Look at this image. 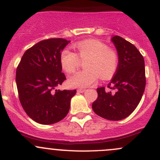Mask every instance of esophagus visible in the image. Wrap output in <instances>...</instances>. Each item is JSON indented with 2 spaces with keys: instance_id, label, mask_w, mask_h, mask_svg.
I'll return each instance as SVG.
<instances>
[{
  "instance_id": "esophagus-1",
  "label": "esophagus",
  "mask_w": 160,
  "mask_h": 160,
  "mask_svg": "<svg viewBox=\"0 0 160 160\" xmlns=\"http://www.w3.org/2000/svg\"><path fill=\"white\" fill-rule=\"evenodd\" d=\"M85 90H86V89H85V88H78V89H77V91L80 92V93H83V92H84Z\"/></svg>"
}]
</instances>
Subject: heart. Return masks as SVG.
Returning <instances> with one entry per match:
<instances>
[{"instance_id":"b5f03b06","label":"heart","mask_w":160,"mask_h":160,"mask_svg":"<svg viewBox=\"0 0 160 160\" xmlns=\"http://www.w3.org/2000/svg\"><path fill=\"white\" fill-rule=\"evenodd\" d=\"M77 55L65 49L60 55L62 68L67 73H72L85 61V70L79 71L70 77L68 84L72 88H86L93 84L99 77L102 80L111 78L117 70L119 56L106 43L96 39L85 40L76 45Z\"/></svg>"}]
</instances>
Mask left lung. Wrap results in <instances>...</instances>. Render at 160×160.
Returning <instances> with one entry per match:
<instances>
[{"instance_id":"1","label":"left lung","mask_w":160,"mask_h":160,"mask_svg":"<svg viewBox=\"0 0 160 160\" xmlns=\"http://www.w3.org/2000/svg\"><path fill=\"white\" fill-rule=\"evenodd\" d=\"M111 41L117 49L119 64L108 90L97 89L98 98L92 108L98 115L111 121L129 116L136 108L146 88L144 58L133 44L115 35Z\"/></svg>"}]
</instances>
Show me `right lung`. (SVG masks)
<instances>
[{"label": "right lung", "instance_id": "add662e5", "mask_svg": "<svg viewBox=\"0 0 160 160\" xmlns=\"http://www.w3.org/2000/svg\"><path fill=\"white\" fill-rule=\"evenodd\" d=\"M70 41L48 38L25 51L16 70L18 98L26 114L37 123L51 125L67 116L76 90H56L66 76L60 55Z\"/></svg>", "mask_w": 160, "mask_h": 160}]
</instances>
